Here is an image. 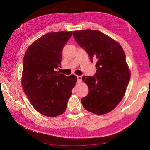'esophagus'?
Wrapping results in <instances>:
<instances>
[{"label":"esophagus","mask_w":150,"mask_h":150,"mask_svg":"<svg viewBox=\"0 0 150 150\" xmlns=\"http://www.w3.org/2000/svg\"><path fill=\"white\" fill-rule=\"evenodd\" d=\"M77 79H78V83H80V82H81V81H82V77H81V76H77Z\"/></svg>","instance_id":"34e87169"}]
</instances>
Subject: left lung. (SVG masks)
I'll use <instances>...</instances> for the list:
<instances>
[{
  "label": "left lung",
  "instance_id": "obj_1",
  "mask_svg": "<svg viewBox=\"0 0 150 150\" xmlns=\"http://www.w3.org/2000/svg\"><path fill=\"white\" fill-rule=\"evenodd\" d=\"M74 39L96 61V73L84 76L89 93L81 99L86 110L101 115L111 111L120 103L130 79V71L121 45L98 30H76Z\"/></svg>",
  "mask_w": 150,
  "mask_h": 150
}]
</instances>
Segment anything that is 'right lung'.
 Instances as JSON below:
<instances>
[{
	"label": "right lung",
	"mask_w": 150,
	"mask_h": 150,
	"mask_svg": "<svg viewBox=\"0 0 150 150\" xmlns=\"http://www.w3.org/2000/svg\"><path fill=\"white\" fill-rule=\"evenodd\" d=\"M72 32H51L27 49L23 60L22 85L34 108L40 114L55 117L64 112L77 81L56 71L62 61V49Z\"/></svg>",
	"instance_id": "1"
}]
</instances>
